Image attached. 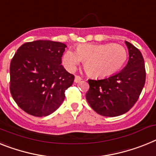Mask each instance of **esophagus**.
<instances>
[{
    "instance_id": "34e87169",
    "label": "esophagus",
    "mask_w": 156,
    "mask_h": 156,
    "mask_svg": "<svg viewBox=\"0 0 156 156\" xmlns=\"http://www.w3.org/2000/svg\"><path fill=\"white\" fill-rule=\"evenodd\" d=\"M81 80H82V78H81L80 76H75V80H74V81H75L76 83H79V82H80Z\"/></svg>"
}]
</instances>
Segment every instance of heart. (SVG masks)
Listing matches in <instances>:
<instances>
[{
	"instance_id": "b5f03b06",
	"label": "heart",
	"mask_w": 156,
	"mask_h": 156,
	"mask_svg": "<svg viewBox=\"0 0 156 156\" xmlns=\"http://www.w3.org/2000/svg\"><path fill=\"white\" fill-rule=\"evenodd\" d=\"M128 58L127 50L119 44H80L76 52L69 50L63 56L65 67L74 71L77 65L83 61V67L93 77H107L118 73Z\"/></svg>"
}]
</instances>
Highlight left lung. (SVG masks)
Wrapping results in <instances>:
<instances>
[{
    "label": "left lung",
    "mask_w": 156,
    "mask_h": 156,
    "mask_svg": "<svg viewBox=\"0 0 156 156\" xmlns=\"http://www.w3.org/2000/svg\"><path fill=\"white\" fill-rule=\"evenodd\" d=\"M129 61L120 73L102 80H88L86 99L102 116L116 117L128 112L140 97L146 80L144 58L137 48L125 42Z\"/></svg>",
    "instance_id": "left-lung-1"
}]
</instances>
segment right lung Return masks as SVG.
Masks as SVG:
<instances>
[{
  "mask_svg": "<svg viewBox=\"0 0 156 156\" xmlns=\"http://www.w3.org/2000/svg\"><path fill=\"white\" fill-rule=\"evenodd\" d=\"M66 45L50 40L23 44L10 64V92L23 111L48 116L62 105L75 76L62 65Z\"/></svg>",
  "mask_w": 156,
  "mask_h": 156,
  "instance_id": "obj_1",
  "label": "right lung"
}]
</instances>
